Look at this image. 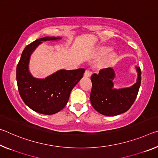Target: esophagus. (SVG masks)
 Masks as SVG:
<instances>
[{
    "label": "esophagus",
    "instance_id": "esophagus-1",
    "mask_svg": "<svg viewBox=\"0 0 158 158\" xmlns=\"http://www.w3.org/2000/svg\"><path fill=\"white\" fill-rule=\"evenodd\" d=\"M91 74H92L91 72H90L89 70H86L84 72V77H90L91 76Z\"/></svg>",
    "mask_w": 158,
    "mask_h": 158
}]
</instances>
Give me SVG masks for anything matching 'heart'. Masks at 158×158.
I'll return each mask as SVG.
<instances>
[{
	"label": "heart",
	"instance_id": "obj_1",
	"mask_svg": "<svg viewBox=\"0 0 158 158\" xmlns=\"http://www.w3.org/2000/svg\"><path fill=\"white\" fill-rule=\"evenodd\" d=\"M110 51V48L107 46H103L101 47L99 50L98 54L100 56H104V55L107 54ZM117 57V53L115 52H111L107 55L106 58L104 60V64H110L113 62L115 58Z\"/></svg>",
	"mask_w": 158,
	"mask_h": 158
}]
</instances>
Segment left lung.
<instances>
[{
	"label": "left lung",
	"mask_w": 158,
	"mask_h": 158,
	"mask_svg": "<svg viewBox=\"0 0 158 158\" xmlns=\"http://www.w3.org/2000/svg\"><path fill=\"white\" fill-rule=\"evenodd\" d=\"M135 68L137 72L136 83L129 87L118 89H114L115 73L112 68L101 69L98 74L92 75L90 99L97 112L106 116H116L131 107L136 98L141 82V69L139 67Z\"/></svg>",
	"instance_id": "8db88e82"
}]
</instances>
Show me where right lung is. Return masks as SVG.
Returning <instances> with one entry per match:
<instances>
[{
    "label": "right lung",
    "mask_w": 158,
    "mask_h": 158,
    "mask_svg": "<svg viewBox=\"0 0 158 158\" xmlns=\"http://www.w3.org/2000/svg\"><path fill=\"white\" fill-rule=\"evenodd\" d=\"M60 36H45L25 47L17 67L16 78L19 95L32 110L43 114H53L64 108L70 93L80 81L85 69L57 70L45 79L34 77L29 70L31 54L43 41L61 40Z\"/></svg>",
    "instance_id": "add662e5"
}]
</instances>
